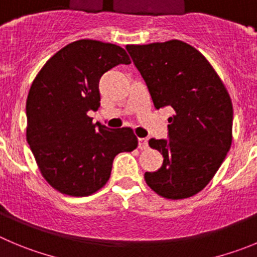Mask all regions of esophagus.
I'll list each match as a JSON object with an SVG mask.
<instances>
[{
	"label": "esophagus",
	"mask_w": 257,
	"mask_h": 257,
	"mask_svg": "<svg viewBox=\"0 0 257 257\" xmlns=\"http://www.w3.org/2000/svg\"><path fill=\"white\" fill-rule=\"evenodd\" d=\"M138 148H140V150H147L148 148L147 138H140V140H138Z\"/></svg>",
	"instance_id": "1"
}]
</instances>
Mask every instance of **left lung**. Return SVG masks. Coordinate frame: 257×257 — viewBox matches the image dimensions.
<instances>
[{
    "label": "left lung",
    "instance_id": "1",
    "mask_svg": "<svg viewBox=\"0 0 257 257\" xmlns=\"http://www.w3.org/2000/svg\"><path fill=\"white\" fill-rule=\"evenodd\" d=\"M156 109L170 106L169 140H150L164 156L146 172L147 185L166 199H185L208 185L232 143L233 107L226 87L199 50L181 40L126 45Z\"/></svg>",
    "mask_w": 257,
    "mask_h": 257
}]
</instances>
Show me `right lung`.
I'll use <instances>...</instances> for the list:
<instances>
[{"instance_id": "1", "label": "right lung", "mask_w": 257, "mask_h": 257, "mask_svg": "<svg viewBox=\"0 0 257 257\" xmlns=\"http://www.w3.org/2000/svg\"><path fill=\"white\" fill-rule=\"evenodd\" d=\"M129 63L123 48L82 39L57 52L33 81L26 141L43 177L59 193H96L107 183L115 156L138 146L131 128L110 129L87 115L100 106L102 74Z\"/></svg>"}]
</instances>
